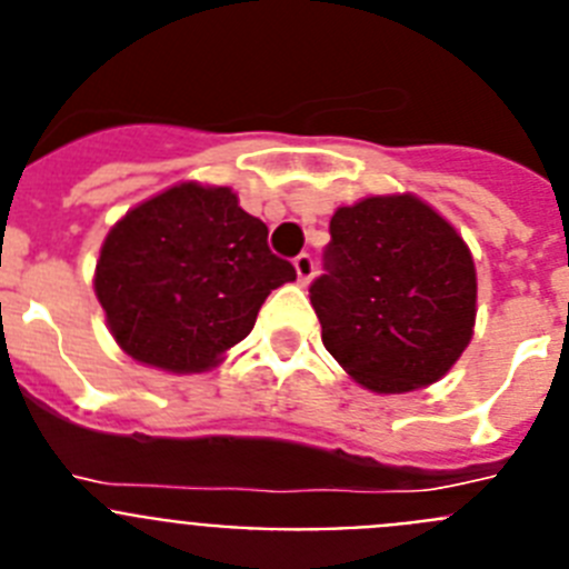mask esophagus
<instances>
[{
	"instance_id": "1",
	"label": "esophagus",
	"mask_w": 569,
	"mask_h": 569,
	"mask_svg": "<svg viewBox=\"0 0 569 569\" xmlns=\"http://www.w3.org/2000/svg\"><path fill=\"white\" fill-rule=\"evenodd\" d=\"M293 268H296V279H299V284H308V281L313 279V270H316L313 256H310V253H299L293 259Z\"/></svg>"
}]
</instances>
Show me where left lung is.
I'll return each mask as SVG.
<instances>
[{
    "label": "left lung",
    "instance_id": "8db88e82",
    "mask_svg": "<svg viewBox=\"0 0 569 569\" xmlns=\"http://www.w3.org/2000/svg\"><path fill=\"white\" fill-rule=\"evenodd\" d=\"M328 273L310 284L321 341L373 393H410L459 361L476 328L467 241L413 193L336 208Z\"/></svg>",
    "mask_w": 569,
    "mask_h": 569
}]
</instances>
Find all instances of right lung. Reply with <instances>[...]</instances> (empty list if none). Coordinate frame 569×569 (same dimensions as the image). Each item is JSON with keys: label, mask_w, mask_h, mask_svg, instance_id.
<instances>
[{"label": "right lung", "mask_w": 569, "mask_h": 569, "mask_svg": "<svg viewBox=\"0 0 569 569\" xmlns=\"http://www.w3.org/2000/svg\"><path fill=\"white\" fill-rule=\"evenodd\" d=\"M268 224L216 184L179 182L130 208L104 236L93 290L130 359L204 373L253 330L270 290L293 281Z\"/></svg>", "instance_id": "obj_1"}]
</instances>
